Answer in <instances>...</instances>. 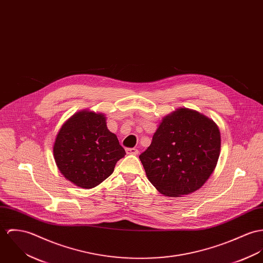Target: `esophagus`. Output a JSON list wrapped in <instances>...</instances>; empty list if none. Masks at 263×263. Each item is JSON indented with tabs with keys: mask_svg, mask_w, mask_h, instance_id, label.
Here are the masks:
<instances>
[{
	"mask_svg": "<svg viewBox=\"0 0 263 263\" xmlns=\"http://www.w3.org/2000/svg\"><path fill=\"white\" fill-rule=\"evenodd\" d=\"M126 152H127V154L137 155L139 151H138V149H136V148H127V149H126Z\"/></svg>",
	"mask_w": 263,
	"mask_h": 263,
	"instance_id": "1",
	"label": "esophagus"
}]
</instances>
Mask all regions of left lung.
Listing matches in <instances>:
<instances>
[{"instance_id":"left-lung-1","label":"left lung","mask_w":263,"mask_h":263,"mask_svg":"<svg viewBox=\"0 0 263 263\" xmlns=\"http://www.w3.org/2000/svg\"><path fill=\"white\" fill-rule=\"evenodd\" d=\"M221 136L213 120L189 109L166 116L139 155L149 181L167 197L189 195L214 172Z\"/></svg>"}]
</instances>
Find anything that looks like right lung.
<instances>
[{
	"mask_svg": "<svg viewBox=\"0 0 263 263\" xmlns=\"http://www.w3.org/2000/svg\"><path fill=\"white\" fill-rule=\"evenodd\" d=\"M53 154L65 178L80 187L91 189L112 175L126 152L108 130L103 114L82 111L60 128Z\"/></svg>",
	"mask_w": 263,
	"mask_h": 263,
	"instance_id": "right-lung-1",
	"label": "right lung"
}]
</instances>
